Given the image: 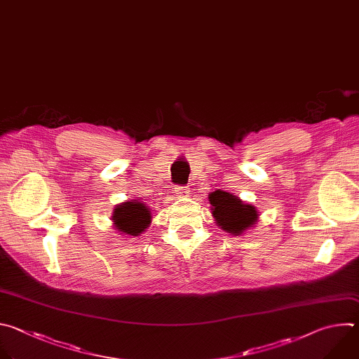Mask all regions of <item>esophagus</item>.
<instances>
[{
    "instance_id": "esophagus-1",
    "label": "esophagus",
    "mask_w": 359,
    "mask_h": 359,
    "mask_svg": "<svg viewBox=\"0 0 359 359\" xmlns=\"http://www.w3.org/2000/svg\"><path fill=\"white\" fill-rule=\"evenodd\" d=\"M189 194H191V191H189L188 187H177V188H175V196H177V198L185 199V198L189 196Z\"/></svg>"
}]
</instances>
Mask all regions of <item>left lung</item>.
Segmentation results:
<instances>
[{
  "mask_svg": "<svg viewBox=\"0 0 359 359\" xmlns=\"http://www.w3.org/2000/svg\"><path fill=\"white\" fill-rule=\"evenodd\" d=\"M212 217L222 231L233 236L243 235L253 228L259 219V212L252 203H246L239 196L221 189L208 195Z\"/></svg>",
  "mask_w": 359,
  "mask_h": 359,
  "instance_id": "1",
  "label": "left lung"
}]
</instances>
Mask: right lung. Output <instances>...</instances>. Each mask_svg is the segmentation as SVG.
<instances>
[{
    "label": "right lung",
    "mask_w": 359,
    "mask_h": 359,
    "mask_svg": "<svg viewBox=\"0 0 359 359\" xmlns=\"http://www.w3.org/2000/svg\"><path fill=\"white\" fill-rule=\"evenodd\" d=\"M151 210L140 199L126 201L113 209L111 222L114 229L127 236H140L151 224Z\"/></svg>",
    "instance_id": "obj_1"
}]
</instances>
